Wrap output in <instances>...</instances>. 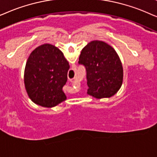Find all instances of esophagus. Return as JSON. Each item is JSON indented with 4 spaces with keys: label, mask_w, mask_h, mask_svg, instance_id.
I'll list each match as a JSON object with an SVG mask.
<instances>
[{
    "label": "esophagus",
    "mask_w": 157,
    "mask_h": 157,
    "mask_svg": "<svg viewBox=\"0 0 157 157\" xmlns=\"http://www.w3.org/2000/svg\"><path fill=\"white\" fill-rule=\"evenodd\" d=\"M70 81H72L73 80H72V79H70Z\"/></svg>",
    "instance_id": "obj_1"
}]
</instances>
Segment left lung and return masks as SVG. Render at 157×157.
<instances>
[{
  "instance_id": "8db88e82",
  "label": "left lung",
  "mask_w": 157,
  "mask_h": 157,
  "mask_svg": "<svg viewBox=\"0 0 157 157\" xmlns=\"http://www.w3.org/2000/svg\"><path fill=\"white\" fill-rule=\"evenodd\" d=\"M79 64L87 72V95L102 99L118 93L123 83L124 70L118 54L104 41L94 40L82 49Z\"/></svg>"
}]
</instances>
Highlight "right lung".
<instances>
[{
    "label": "right lung",
    "mask_w": 157,
    "mask_h": 157,
    "mask_svg": "<svg viewBox=\"0 0 157 157\" xmlns=\"http://www.w3.org/2000/svg\"><path fill=\"white\" fill-rule=\"evenodd\" d=\"M70 65L60 49L51 44L39 46L30 54L24 70V85L36 105L52 108L67 99L62 87Z\"/></svg>",
    "instance_id": "obj_1"
}]
</instances>
